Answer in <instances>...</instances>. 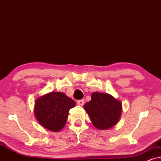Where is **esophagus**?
<instances>
[{"label": "esophagus", "mask_w": 161, "mask_h": 161, "mask_svg": "<svg viewBox=\"0 0 161 161\" xmlns=\"http://www.w3.org/2000/svg\"><path fill=\"white\" fill-rule=\"evenodd\" d=\"M77 103H78V105H83V104H84V100H83V99L79 100L77 101Z\"/></svg>", "instance_id": "1"}]
</instances>
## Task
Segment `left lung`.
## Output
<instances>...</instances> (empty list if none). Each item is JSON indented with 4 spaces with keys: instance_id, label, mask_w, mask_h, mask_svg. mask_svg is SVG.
<instances>
[{
    "instance_id": "obj_1",
    "label": "left lung",
    "mask_w": 161,
    "mask_h": 161,
    "mask_svg": "<svg viewBox=\"0 0 161 161\" xmlns=\"http://www.w3.org/2000/svg\"><path fill=\"white\" fill-rule=\"evenodd\" d=\"M84 108L94 127L106 130L118 122L122 103L108 94L94 92L92 94V100L84 105Z\"/></svg>"
}]
</instances>
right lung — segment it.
<instances>
[{
    "instance_id": "obj_1",
    "label": "right lung",
    "mask_w": 161,
    "mask_h": 161,
    "mask_svg": "<svg viewBox=\"0 0 161 161\" xmlns=\"http://www.w3.org/2000/svg\"><path fill=\"white\" fill-rule=\"evenodd\" d=\"M75 105V101L62 92H50L36 100L34 114L42 126L57 132L64 126L69 111Z\"/></svg>"
}]
</instances>
